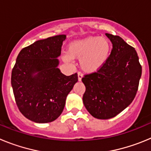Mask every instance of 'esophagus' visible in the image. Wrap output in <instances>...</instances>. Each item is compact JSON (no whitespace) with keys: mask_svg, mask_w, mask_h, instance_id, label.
Wrapping results in <instances>:
<instances>
[{"mask_svg":"<svg viewBox=\"0 0 151 151\" xmlns=\"http://www.w3.org/2000/svg\"><path fill=\"white\" fill-rule=\"evenodd\" d=\"M82 76H83L82 73H80V72H78V80L79 81V82H81V81H82Z\"/></svg>","mask_w":151,"mask_h":151,"instance_id":"1","label":"esophagus"}]
</instances>
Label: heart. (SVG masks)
Returning <instances> with one entry per match:
<instances>
[{
    "label": "heart",
    "mask_w": 151,
    "mask_h": 151,
    "mask_svg": "<svg viewBox=\"0 0 151 151\" xmlns=\"http://www.w3.org/2000/svg\"><path fill=\"white\" fill-rule=\"evenodd\" d=\"M68 53L63 56L65 62L71 63L73 58L80 59L82 70L93 73L100 70L106 62L110 53V45L105 38L88 36L73 41L69 45Z\"/></svg>",
    "instance_id": "b5f03b06"
}]
</instances>
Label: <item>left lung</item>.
<instances>
[{"label": "left lung", "mask_w": 151, "mask_h": 151, "mask_svg": "<svg viewBox=\"0 0 151 151\" xmlns=\"http://www.w3.org/2000/svg\"><path fill=\"white\" fill-rule=\"evenodd\" d=\"M113 45L102 68L82 78L85 86L83 104L92 116L108 119L118 115L132 102L141 76L136 50L121 37L105 34Z\"/></svg>", "instance_id": "8db88e82"}]
</instances>
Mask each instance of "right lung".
I'll return each mask as SVG.
<instances>
[{
  "mask_svg": "<svg viewBox=\"0 0 151 151\" xmlns=\"http://www.w3.org/2000/svg\"><path fill=\"white\" fill-rule=\"evenodd\" d=\"M66 35L38 40L18 54L11 85L19 111L29 120L47 123L60 116L68 94L78 82L77 73L66 76L58 68Z\"/></svg>",
  "mask_w": 151,
  "mask_h": 151,
  "instance_id": "1",
  "label": "right lung"
}]
</instances>
